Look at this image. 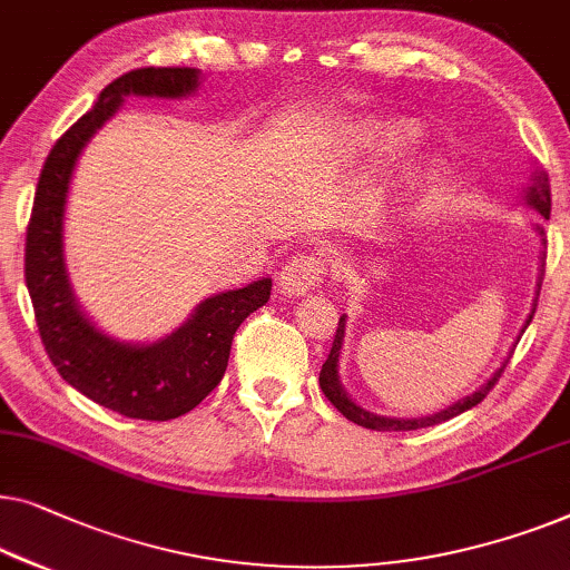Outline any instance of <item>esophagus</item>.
I'll list each match as a JSON object with an SVG mask.
<instances>
[{
  "label": "esophagus",
  "instance_id": "obj_1",
  "mask_svg": "<svg viewBox=\"0 0 570 570\" xmlns=\"http://www.w3.org/2000/svg\"><path fill=\"white\" fill-rule=\"evenodd\" d=\"M320 282H323V261L312 258V255H296L278 274V294L292 299V296L307 294Z\"/></svg>",
  "mask_w": 570,
  "mask_h": 570
}]
</instances>
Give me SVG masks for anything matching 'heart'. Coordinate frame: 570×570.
Wrapping results in <instances>:
<instances>
[{"mask_svg":"<svg viewBox=\"0 0 570 570\" xmlns=\"http://www.w3.org/2000/svg\"><path fill=\"white\" fill-rule=\"evenodd\" d=\"M421 126L413 121H390L376 124L374 128L362 134V147L374 157V163H392L403 157L419 144Z\"/></svg>","mask_w":570,"mask_h":570,"instance_id":"1","label":"heart"}]
</instances>
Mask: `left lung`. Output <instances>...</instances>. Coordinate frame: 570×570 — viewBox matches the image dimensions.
Masks as SVG:
<instances>
[{
	"mask_svg": "<svg viewBox=\"0 0 570 570\" xmlns=\"http://www.w3.org/2000/svg\"><path fill=\"white\" fill-rule=\"evenodd\" d=\"M522 202L529 208H534V212L540 214V216H544V219H550V183H548V175H544L542 170H534L532 173V180H529V186L524 188ZM534 232H537V239H540V245H542V250H540V274H537V288H534L532 309H529V315L524 320L522 331H519V335H517V341L522 338V333L527 331V325L532 323L534 309H537V296H540V286H542V276H544V245H548V239H544V229L540 227V224H537ZM346 325H348V315H341L338 331H335V341H333V348H331V356H327V362L323 364V372H320V387H323L325 397L331 400V403L338 407V411L346 415L348 421H354V423H358V426L372 429V431H415V429H429V426H436V423H444L449 419H454V415H460L464 411H470V407H475L480 400H483L488 392L493 390V384L499 382V376H501L503 368H507L511 354H514V348H511L509 356L501 362V366L495 368L491 376H488V382L480 384V387L475 392H470V395H464V397L456 400V403L446 405L444 411L429 413V415H419V419H392V415H380V413L366 411V407L358 405L356 400L351 397L346 390H343L338 368H341L343 343H346Z\"/></svg>",
	"mask_w": 570,
	"mask_h": 570,
	"instance_id": "obj_1",
	"label": "left lung"
}]
</instances>
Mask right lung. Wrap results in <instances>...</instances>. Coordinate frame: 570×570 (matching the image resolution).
Returning <instances> with one entry per match:
<instances>
[{
	"label": "right lung",
	"mask_w": 570,
	"mask_h": 570,
	"mask_svg": "<svg viewBox=\"0 0 570 570\" xmlns=\"http://www.w3.org/2000/svg\"><path fill=\"white\" fill-rule=\"evenodd\" d=\"M202 71L147 67L118 77L98 95L92 110L53 144L26 243V284L46 354L71 387L95 403L141 421H170L194 411L222 382L229 348L243 320L271 299V278L206 296L186 323L151 343L118 341L79 307L63 255V219L77 163L92 136L136 98L183 100L196 95Z\"/></svg>",
	"instance_id": "right-lung-1"
}]
</instances>
